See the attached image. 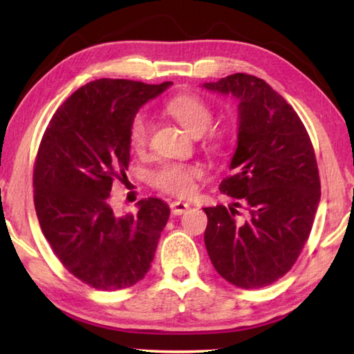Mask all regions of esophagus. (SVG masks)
I'll return each instance as SVG.
<instances>
[{
  "label": "esophagus",
  "mask_w": 354,
  "mask_h": 354,
  "mask_svg": "<svg viewBox=\"0 0 354 354\" xmlns=\"http://www.w3.org/2000/svg\"><path fill=\"white\" fill-rule=\"evenodd\" d=\"M189 205L187 203H184V201H173L171 205H170V209H171V214L173 215H183L184 212H187L189 211Z\"/></svg>",
  "instance_id": "34e87169"
}]
</instances>
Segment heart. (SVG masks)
<instances>
[{
    "mask_svg": "<svg viewBox=\"0 0 354 354\" xmlns=\"http://www.w3.org/2000/svg\"><path fill=\"white\" fill-rule=\"evenodd\" d=\"M167 112L189 131L192 136L205 134L212 124V111L201 98L195 95H176L165 106ZM151 134V120L147 113L139 112L131 118L128 140L129 147L134 151L145 149ZM211 149L220 153L223 149L221 140H214L211 143ZM203 178V169L200 165L192 164H165L159 170L154 171L153 184L160 192L176 196H189L194 194L195 185L198 179Z\"/></svg>",
    "mask_w": 354,
    "mask_h": 354,
    "instance_id": "obj_1",
    "label": "heart"
}]
</instances>
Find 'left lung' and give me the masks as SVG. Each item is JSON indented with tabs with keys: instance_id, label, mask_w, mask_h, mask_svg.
Listing matches in <instances>:
<instances>
[{
	"instance_id": "8db88e82",
	"label": "left lung",
	"mask_w": 354,
	"mask_h": 354,
	"mask_svg": "<svg viewBox=\"0 0 354 354\" xmlns=\"http://www.w3.org/2000/svg\"><path fill=\"white\" fill-rule=\"evenodd\" d=\"M203 87L239 101L231 175L218 187L239 201L205 207L206 250L227 283L259 289L290 270L313 230L320 201L314 147L293 107L261 77L234 73Z\"/></svg>"
}]
</instances>
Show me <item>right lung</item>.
Masks as SVG:
<instances>
[{"instance_id":"obj_1","label":"right lung","mask_w":354,"mask_h":354,"mask_svg":"<svg viewBox=\"0 0 354 354\" xmlns=\"http://www.w3.org/2000/svg\"><path fill=\"white\" fill-rule=\"evenodd\" d=\"M170 86L92 81L64 101L41 137L32 175L41 232L62 266L93 289H127L151 267L170 207L145 198L137 214L117 217L109 194L127 178L131 118Z\"/></svg>"}]
</instances>
